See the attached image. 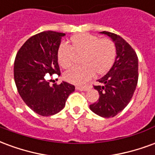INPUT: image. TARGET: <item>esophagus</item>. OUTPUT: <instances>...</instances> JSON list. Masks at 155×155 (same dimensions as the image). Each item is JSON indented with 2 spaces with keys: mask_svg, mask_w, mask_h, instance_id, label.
Listing matches in <instances>:
<instances>
[{
  "mask_svg": "<svg viewBox=\"0 0 155 155\" xmlns=\"http://www.w3.org/2000/svg\"><path fill=\"white\" fill-rule=\"evenodd\" d=\"M75 89L81 91H87L91 89V86H89V85H86V86H76Z\"/></svg>",
  "mask_w": 155,
  "mask_h": 155,
  "instance_id": "34e87169",
  "label": "esophagus"
}]
</instances>
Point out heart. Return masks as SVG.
Listing matches in <instances>:
<instances>
[{
	"instance_id": "b5f03b06",
	"label": "heart",
	"mask_w": 155,
	"mask_h": 155,
	"mask_svg": "<svg viewBox=\"0 0 155 155\" xmlns=\"http://www.w3.org/2000/svg\"><path fill=\"white\" fill-rule=\"evenodd\" d=\"M81 55V65L74 66L64 74V80L74 84H84L93 74H104L113 65L116 48L108 38L82 33L71 38V45L62 42L58 48L57 61L62 68L68 69L73 64L75 57Z\"/></svg>"
}]
</instances>
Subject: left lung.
I'll return each instance as SVG.
<instances>
[{
	"label": "left lung",
	"instance_id": "obj_1",
	"mask_svg": "<svg viewBox=\"0 0 155 155\" xmlns=\"http://www.w3.org/2000/svg\"><path fill=\"white\" fill-rule=\"evenodd\" d=\"M110 36L116 47V58L110 71L98 80L94 88L99 92L97 102L90 109L104 118L114 117L130 103L138 83V57L136 52L121 36L102 31Z\"/></svg>",
	"mask_w": 155,
	"mask_h": 155
}]
</instances>
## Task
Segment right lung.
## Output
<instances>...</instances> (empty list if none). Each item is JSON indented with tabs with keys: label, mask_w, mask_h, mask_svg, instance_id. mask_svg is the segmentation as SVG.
I'll return each mask as SVG.
<instances>
[{
	"label": "right lung",
	"mask_w": 155,
	"mask_h": 155,
	"mask_svg": "<svg viewBox=\"0 0 155 155\" xmlns=\"http://www.w3.org/2000/svg\"><path fill=\"white\" fill-rule=\"evenodd\" d=\"M64 33L43 31L33 35L19 50L14 63V79L19 94L36 114L50 116L64 107L74 86L63 81L50 85L45 74H61L57 51Z\"/></svg>",
	"instance_id": "add662e5"
}]
</instances>
